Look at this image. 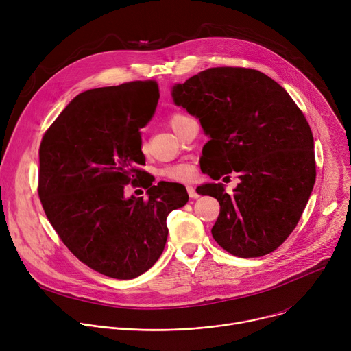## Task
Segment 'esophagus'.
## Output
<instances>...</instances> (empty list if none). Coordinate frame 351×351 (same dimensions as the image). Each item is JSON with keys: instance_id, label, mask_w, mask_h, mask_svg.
I'll use <instances>...</instances> for the list:
<instances>
[{"instance_id": "esophagus-1", "label": "esophagus", "mask_w": 351, "mask_h": 351, "mask_svg": "<svg viewBox=\"0 0 351 351\" xmlns=\"http://www.w3.org/2000/svg\"><path fill=\"white\" fill-rule=\"evenodd\" d=\"M186 192H188V195H189L191 199H197L199 197L198 192L195 191V188H193L192 185H186Z\"/></svg>"}]
</instances>
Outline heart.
I'll return each mask as SVG.
<instances>
[{
  "mask_svg": "<svg viewBox=\"0 0 351 351\" xmlns=\"http://www.w3.org/2000/svg\"><path fill=\"white\" fill-rule=\"evenodd\" d=\"M186 119L185 114L181 112H174L173 115H170L169 119V124L173 128V131L177 130L178 124L181 121H184ZM146 145H142V149L145 150ZM158 174L166 180H171V181H188L191 180L193 176H195V166L192 165V162L189 160H181L178 163L174 165H167L163 166L158 170Z\"/></svg>",
  "mask_w": 351,
  "mask_h": 351,
  "instance_id": "obj_1",
  "label": "heart"
}]
</instances>
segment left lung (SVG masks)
Segmentation results:
<instances>
[{
  "label": "left lung",
  "instance_id": "left-lung-1",
  "mask_svg": "<svg viewBox=\"0 0 351 351\" xmlns=\"http://www.w3.org/2000/svg\"><path fill=\"white\" fill-rule=\"evenodd\" d=\"M173 99L210 136L202 150L205 173L213 180L239 173L231 195L221 184L199 186L220 204L215 241L240 258L278 250L300 221L317 177L302 111L271 77L241 66L205 69L176 85Z\"/></svg>",
  "mask_w": 351,
  "mask_h": 351
}]
</instances>
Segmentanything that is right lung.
Masks as SVG:
<instances>
[{
	"label": "right lung",
	"instance_id": "1",
	"mask_svg": "<svg viewBox=\"0 0 351 351\" xmlns=\"http://www.w3.org/2000/svg\"><path fill=\"white\" fill-rule=\"evenodd\" d=\"M154 80L77 95L45 132L37 192L64 245L82 263L112 279H134L162 255L167 215L188 202L174 182L153 185L139 130L159 101ZM148 198L125 199V185Z\"/></svg>",
	"mask_w": 351,
	"mask_h": 351
}]
</instances>
